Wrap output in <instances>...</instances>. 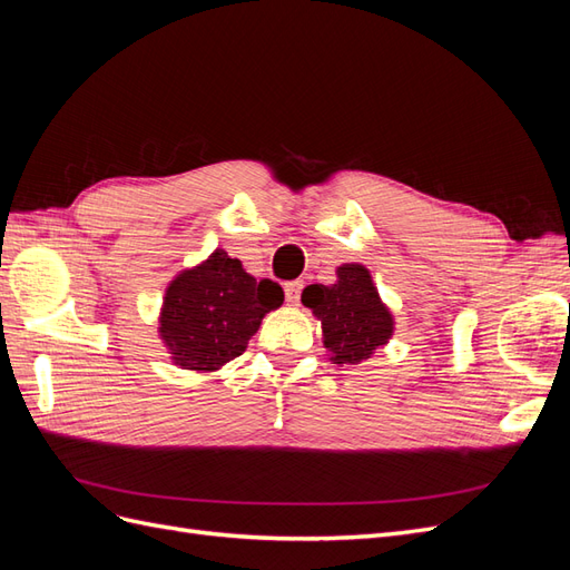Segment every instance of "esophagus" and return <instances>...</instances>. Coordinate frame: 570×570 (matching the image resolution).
<instances>
[{
	"instance_id": "esophagus-1",
	"label": "esophagus",
	"mask_w": 570,
	"mask_h": 570,
	"mask_svg": "<svg viewBox=\"0 0 570 570\" xmlns=\"http://www.w3.org/2000/svg\"><path fill=\"white\" fill-rule=\"evenodd\" d=\"M302 287H304V283H302V281H292V283H287V285H285V299H287V304L295 306V304L299 302V297H302Z\"/></svg>"
}]
</instances>
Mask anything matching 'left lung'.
Here are the masks:
<instances>
[{
  "mask_svg": "<svg viewBox=\"0 0 570 570\" xmlns=\"http://www.w3.org/2000/svg\"><path fill=\"white\" fill-rule=\"evenodd\" d=\"M335 273L333 285L304 287L302 304L321 321L333 364H361L390 342L394 318L364 264H342Z\"/></svg>",
  "mask_w": 570,
  "mask_h": 570,
  "instance_id": "1",
  "label": "left lung"
}]
</instances>
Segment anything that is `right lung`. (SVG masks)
Listing matches in <instances>:
<instances>
[{
	"mask_svg": "<svg viewBox=\"0 0 570 570\" xmlns=\"http://www.w3.org/2000/svg\"><path fill=\"white\" fill-rule=\"evenodd\" d=\"M283 299L278 283L256 281L239 258L216 249L168 283L159 337L176 366L214 373L247 350L264 316Z\"/></svg>",
	"mask_w": 570,
	"mask_h": 570,
	"instance_id": "obj_1",
	"label": "right lung"
}]
</instances>
